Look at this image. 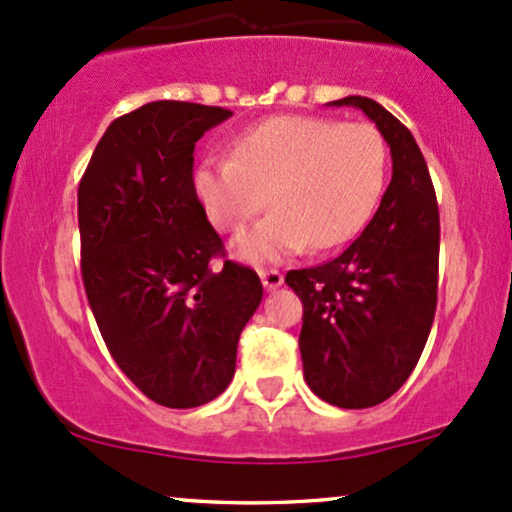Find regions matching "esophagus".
I'll return each instance as SVG.
<instances>
[{
  "mask_svg": "<svg viewBox=\"0 0 512 512\" xmlns=\"http://www.w3.org/2000/svg\"><path fill=\"white\" fill-rule=\"evenodd\" d=\"M260 279H262L264 289H267V291L279 289V286L284 284V274H281L279 269H260Z\"/></svg>",
  "mask_w": 512,
  "mask_h": 512,
  "instance_id": "1",
  "label": "esophagus"
}]
</instances>
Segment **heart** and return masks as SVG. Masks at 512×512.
I'll return each instance as SVG.
<instances>
[{
    "mask_svg": "<svg viewBox=\"0 0 512 512\" xmlns=\"http://www.w3.org/2000/svg\"><path fill=\"white\" fill-rule=\"evenodd\" d=\"M387 175V144L368 122L279 115L240 134L233 156L207 158L195 192L221 231H236L264 207L274 211L233 240L240 260L272 262L305 243L334 248L361 231Z\"/></svg>",
    "mask_w": 512,
    "mask_h": 512,
    "instance_id": "heart-1",
    "label": "heart"
}]
</instances>
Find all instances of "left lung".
I'll use <instances>...</instances> for the list:
<instances>
[{"instance_id": "8db88e82", "label": "left lung", "mask_w": 512, "mask_h": 512, "mask_svg": "<svg viewBox=\"0 0 512 512\" xmlns=\"http://www.w3.org/2000/svg\"><path fill=\"white\" fill-rule=\"evenodd\" d=\"M332 105L363 110L392 154V180L363 233L334 260L291 269L303 303L305 383L342 409L385 402L419 363L438 303L440 219L419 144L395 115L363 96Z\"/></svg>"}]
</instances>
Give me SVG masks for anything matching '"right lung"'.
I'll use <instances>...</instances> for the list:
<instances>
[{
	"label": "right lung",
	"instance_id": "right-lung-1",
	"mask_svg": "<svg viewBox=\"0 0 512 512\" xmlns=\"http://www.w3.org/2000/svg\"><path fill=\"white\" fill-rule=\"evenodd\" d=\"M233 113L154 101L117 117L79 182L81 276L110 356L146 397L192 409L226 390L262 301L255 269L224 260L195 192V144Z\"/></svg>",
	"mask_w": 512,
	"mask_h": 512
}]
</instances>
